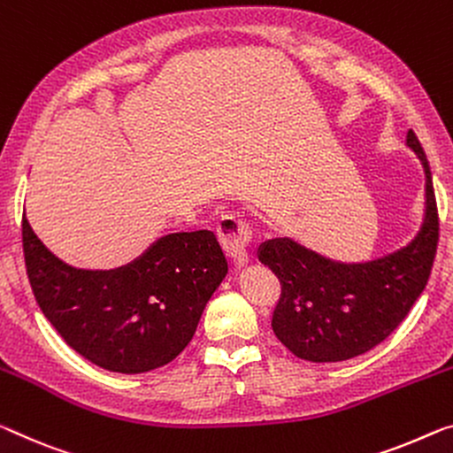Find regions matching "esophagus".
I'll list each match as a JSON object with an SVG mask.
<instances>
[{
	"instance_id": "esophagus-1",
	"label": "esophagus",
	"mask_w": 453,
	"mask_h": 453,
	"mask_svg": "<svg viewBox=\"0 0 453 453\" xmlns=\"http://www.w3.org/2000/svg\"><path fill=\"white\" fill-rule=\"evenodd\" d=\"M217 234L222 250L234 263V267H245L249 261L250 239H253V231L247 222L234 217H225L217 225Z\"/></svg>"
}]
</instances>
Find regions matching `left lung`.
<instances>
[{"instance_id": "left-lung-1", "label": "left lung", "mask_w": 453, "mask_h": 453, "mask_svg": "<svg viewBox=\"0 0 453 453\" xmlns=\"http://www.w3.org/2000/svg\"><path fill=\"white\" fill-rule=\"evenodd\" d=\"M407 145L426 170V219L407 247L366 263L332 261L288 236L259 247V261L281 283L271 328L297 358L340 363L372 350L391 336L426 289L440 219L426 151L413 129Z\"/></svg>"}]
</instances>
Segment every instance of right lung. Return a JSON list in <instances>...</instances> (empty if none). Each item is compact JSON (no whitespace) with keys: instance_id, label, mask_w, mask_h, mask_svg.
I'll use <instances>...</instances> for the list:
<instances>
[{"instance_id":"obj_1","label":"right lung","mask_w":453,"mask_h":453,"mask_svg":"<svg viewBox=\"0 0 453 453\" xmlns=\"http://www.w3.org/2000/svg\"><path fill=\"white\" fill-rule=\"evenodd\" d=\"M22 242L42 314L81 357L123 374L172 363L228 271L211 231L165 234L135 261L109 271L62 263L26 217Z\"/></svg>"}]
</instances>
